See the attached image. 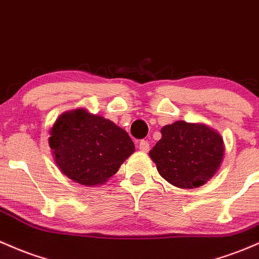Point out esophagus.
<instances>
[{
  "label": "esophagus",
  "instance_id": "34e87169",
  "mask_svg": "<svg viewBox=\"0 0 259 259\" xmlns=\"http://www.w3.org/2000/svg\"><path fill=\"white\" fill-rule=\"evenodd\" d=\"M139 150H141V152H148V150H149V142L148 141H141L139 142Z\"/></svg>",
  "mask_w": 259,
  "mask_h": 259
}]
</instances>
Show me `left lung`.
Wrapping results in <instances>:
<instances>
[{"label": "left lung", "instance_id": "1", "mask_svg": "<svg viewBox=\"0 0 259 259\" xmlns=\"http://www.w3.org/2000/svg\"><path fill=\"white\" fill-rule=\"evenodd\" d=\"M160 132L161 139L149 155L168 184L196 188L215 175L224 156L223 138L215 130L203 123L176 121Z\"/></svg>", "mask_w": 259, "mask_h": 259}]
</instances>
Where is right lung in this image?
<instances>
[{
  "mask_svg": "<svg viewBox=\"0 0 259 259\" xmlns=\"http://www.w3.org/2000/svg\"><path fill=\"white\" fill-rule=\"evenodd\" d=\"M49 145L61 172L84 186L106 182L135 152L126 131L85 109L61 115L50 131Z\"/></svg>",
  "mask_w": 259,
  "mask_h": 259,
  "instance_id": "1",
  "label": "right lung"
}]
</instances>
